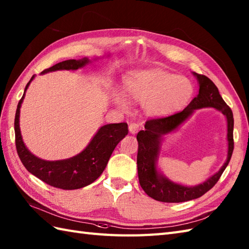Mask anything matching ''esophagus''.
<instances>
[{"mask_svg":"<svg viewBox=\"0 0 249 249\" xmlns=\"http://www.w3.org/2000/svg\"><path fill=\"white\" fill-rule=\"evenodd\" d=\"M139 128H141V124H137V123H131L130 125H129V131L131 134H135V133L139 130Z\"/></svg>","mask_w":249,"mask_h":249,"instance_id":"1","label":"esophagus"}]
</instances>
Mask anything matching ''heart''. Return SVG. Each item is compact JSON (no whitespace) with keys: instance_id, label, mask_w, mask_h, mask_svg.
Returning <instances> with one entry per match:
<instances>
[{"instance_id":"heart-1","label":"heart","mask_w":249,"mask_h":249,"mask_svg":"<svg viewBox=\"0 0 249 249\" xmlns=\"http://www.w3.org/2000/svg\"><path fill=\"white\" fill-rule=\"evenodd\" d=\"M124 88L133 101L144 104V110L152 117H168L180 112L195 95V86L187 77L161 69L133 71L125 77ZM113 100L126 110L128 101L121 94Z\"/></svg>"}]
</instances>
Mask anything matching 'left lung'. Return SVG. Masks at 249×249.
Returning a JSON list of instances; mask_svg holds the SVG:
<instances>
[{
  "instance_id": "1",
  "label": "left lung",
  "mask_w": 249,
  "mask_h": 249,
  "mask_svg": "<svg viewBox=\"0 0 249 249\" xmlns=\"http://www.w3.org/2000/svg\"><path fill=\"white\" fill-rule=\"evenodd\" d=\"M193 75L196 77L198 81V94L185 107V110L168 117L147 120L144 130L139 131L136 136L138 142L137 171L139 184L150 197L159 202L180 203L202 196L217 183L233 152V115L231 108L223 100L219 89L208 77L196 74V72H193ZM202 107H214L227 116L229 142L228 160L219 172L204 183L193 187H187L174 183L157 172V157L160 149L162 136L176 129L191 116L195 109Z\"/></svg>"
}]
</instances>
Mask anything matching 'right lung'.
Segmentation results:
<instances>
[{
    "label": "right lung",
    "instance_id": "1",
    "mask_svg": "<svg viewBox=\"0 0 249 249\" xmlns=\"http://www.w3.org/2000/svg\"><path fill=\"white\" fill-rule=\"evenodd\" d=\"M90 62L88 58L79 60L71 59L54 64L44 70L41 74L60 70L75 71L81 69ZM35 76L26 84L25 90L17 107L15 117L16 147L22 163L27 171L34 174L47 185L63 190H74L92 184L98 178L107 167L115 147L128 134L129 129L125 123L106 124L98 130L82 152L61 160H44L35 156L24 144L20 131V108L26 89Z\"/></svg>",
    "mask_w": 249,
    "mask_h": 249
}]
</instances>
